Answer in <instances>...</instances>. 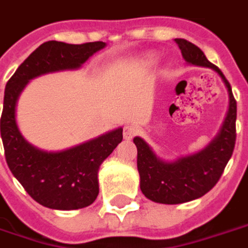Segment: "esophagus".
Listing matches in <instances>:
<instances>
[{
	"label": "esophagus",
	"mask_w": 248,
	"mask_h": 248,
	"mask_svg": "<svg viewBox=\"0 0 248 248\" xmlns=\"http://www.w3.org/2000/svg\"><path fill=\"white\" fill-rule=\"evenodd\" d=\"M137 129L134 126H124V140H131L133 137L136 136Z\"/></svg>",
	"instance_id": "1"
}]
</instances>
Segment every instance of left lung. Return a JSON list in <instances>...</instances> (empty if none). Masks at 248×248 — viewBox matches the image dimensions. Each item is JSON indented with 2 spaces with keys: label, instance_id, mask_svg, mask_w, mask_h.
<instances>
[{
  "label": "left lung",
  "instance_id": "obj_1",
  "mask_svg": "<svg viewBox=\"0 0 248 248\" xmlns=\"http://www.w3.org/2000/svg\"><path fill=\"white\" fill-rule=\"evenodd\" d=\"M176 43L186 63L211 68L220 76L228 91V111L219 133L205 148L176 160H162L143 138L134 137L140 188L149 200L161 204L190 202L212 189L232 155L236 140V100L226 76L199 46L184 39H176Z\"/></svg>",
  "mask_w": 248,
  "mask_h": 248
}]
</instances>
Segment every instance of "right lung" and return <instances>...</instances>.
Masks as SVG:
<instances>
[{
    "label": "right lung",
    "instance_id": "right-lung-1",
    "mask_svg": "<svg viewBox=\"0 0 248 248\" xmlns=\"http://www.w3.org/2000/svg\"><path fill=\"white\" fill-rule=\"evenodd\" d=\"M105 46L103 41H46L24 60L6 83L0 121L6 162L29 196L46 208L70 211L95 202L99 193V168L122 142L124 129L107 131L72 148L48 152L33 146L21 134L16 119L17 102L32 79L58 71L79 70Z\"/></svg>",
    "mask_w": 248,
    "mask_h": 248
}]
</instances>
